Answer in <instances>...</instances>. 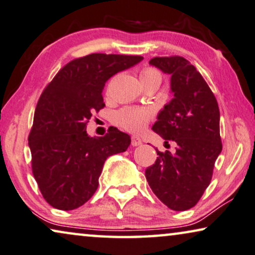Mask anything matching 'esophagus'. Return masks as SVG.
I'll return each instance as SVG.
<instances>
[{
  "instance_id": "1",
  "label": "esophagus",
  "mask_w": 255,
  "mask_h": 255,
  "mask_svg": "<svg viewBox=\"0 0 255 255\" xmlns=\"http://www.w3.org/2000/svg\"><path fill=\"white\" fill-rule=\"evenodd\" d=\"M142 143V140L139 138V136L136 135H132L131 138V145L133 147H136V146H140Z\"/></svg>"
}]
</instances>
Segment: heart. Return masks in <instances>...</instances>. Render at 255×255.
<instances>
[{
  "label": "heart",
  "mask_w": 255,
  "mask_h": 255,
  "mask_svg": "<svg viewBox=\"0 0 255 255\" xmlns=\"http://www.w3.org/2000/svg\"><path fill=\"white\" fill-rule=\"evenodd\" d=\"M140 78L142 83L149 80H158L161 82V72L153 66H145L140 70ZM153 117V112L148 108H138V107H125L119 110L114 116V122L123 128L124 130L133 133H139L145 130L149 121Z\"/></svg>",
  "instance_id": "obj_1"
}]
</instances>
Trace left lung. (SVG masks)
<instances>
[{
  "label": "left lung",
  "mask_w": 255,
  "mask_h": 255,
  "mask_svg": "<svg viewBox=\"0 0 255 255\" xmlns=\"http://www.w3.org/2000/svg\"><path fill=\"white\" fill-rule=\"evenodd\" d=\"M149 64L171 75L173 92L153 131L177 147L173 154L156 149L158 156L146 169V179L165 206L183 212L200 200L222 150L219 105L201 73L184 57H154Z\"/></svg>",
  "instance_id": "left-lung-1"
}]
</instances>
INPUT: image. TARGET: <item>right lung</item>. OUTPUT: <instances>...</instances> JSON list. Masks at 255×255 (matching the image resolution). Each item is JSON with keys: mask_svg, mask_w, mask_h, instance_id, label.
I'll use <instances>...</instances> for the list:
<instances>
[{"mask_svg": "<svg viewBox=\"0 0 255 255\" xmlns=\"http://www.w3.org/2000/svg\"><path fill=\"white\" fill-rule=\"evenodd\" d=\"M142 58L100 53L75 58L43 90L28 146L33 176L43 199L54 208L72 210L90 200L105 161L130 146V135L119 128L91 138L86 128L92 115L105 107L102 90L107 80Z\"/></svg>", "mask_w": 255, "mask_h": 255, "instance_id": "obj_1", "label": "right lung"}]
</instances>
